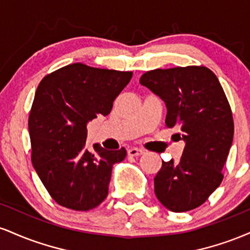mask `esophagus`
I'll return each mask as SVG.
<instances>
[{"mask_svg": "<svg viewBox=\"0 0 250 250\" xmlns=\"http://www.w3.org/2000/svg\"><path fill=\"white\" fill-rule=\"evenodd\" d=\"M143 153H145V151L140 148H130L128 150L129 156H140V155H142Z\"/></svg>", "mask_w": 250, "mask_h": 250, "instance_id": "obj_1", "label": "esophagus"}]
</instances>
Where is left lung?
Wrapping results in <instances>:
<instances>
[{"instance_id": "obj_1", "label": "left lung", "mask_w": 250, "mask_h": 250, "mask_svg": "<svg viewBox=\"0 0 250 250\" xmlns=\"http://www.w3.org/2000/svg\"><path fill=\"white\" fill-rule=\"evenodd\" d=\"M165 101L166 125L186 142L180 162L162 161L154 179L155 195L175 213L200 207L223 180L233 143L230 105L215 74L203 65L155 69L140 79Z\"/></svg>"}]
</instances>
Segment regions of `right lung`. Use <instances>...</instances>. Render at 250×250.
Masks as SVG:
<instances>
[{
  "mask_svg": "<svg viewBox=\"0 0 250 250\" xmlns=\"http://www.w3.org/2000/svg\"><path fill=\"white\" fill-rule=\"evenodd\" d=\"M131 71L73 63L43 77L28 120L31 162L53 200L73 210H90L108 195L111 169L127 151L84 148L87 123L108 115Z\"/></svg>",
  "mask_w": 250,
  "mask_h": 250,
  "instance_id": "1",
  "label": "right lung"
}]
</instances>
